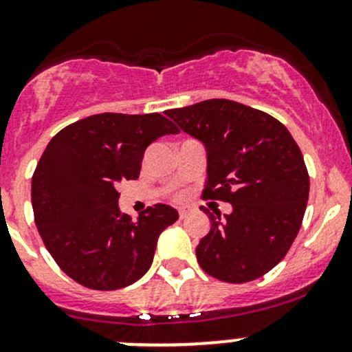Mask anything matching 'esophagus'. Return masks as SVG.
Listing matches in <instances>:
<instances>
[{"label": "esophagus", "mask_w": 352, "mask_h": 352, "mask_svg": "<svg viewBox=\"0 0 352 352\" xmlns=\"http://www.w3.org/2000/svg\"><path fill=\"white\" fill-rule=\"evenodd\" d=\"M179 216L180 219H184L187 216V209H179Z\"/></svg>", "instance_id": "34e87169"}]
</instances>
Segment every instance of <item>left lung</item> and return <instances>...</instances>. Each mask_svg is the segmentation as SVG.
<instances>
[{
    "label": "left lung",
    "instance_id": "obj_1",
    "mask_svg": "<svg viewBox=\"0 0 352 352\" xmlns=\"http://www.w3.org/2000/svg\"><path fill=\"white\" fill-rule=\"evenodd\" d=\"M208 153L202 197L233 211H202L211 230L196 248L202 271L225 283L261 278L285 258L300 232L310 177L289 131L269 113L226 98L166 110Z\"/></svg>",
    "mask_w": 352,
    "mask_h": 352
}]
</instances>
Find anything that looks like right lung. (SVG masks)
<instances>
[{"label":"right lung","mask_w":352,"mask_h":352,"mask_svg":"<svg viewBox=\"0 0 352 352\" xmlns=\"http://www.w3.org/2000/svg\"><path fill=\"white\" fill-rule=\"evenodd\" d=\"M179 127L162 113H97L59 131L32 177L35 225L56 264L81 286L112 291L146 274L179 212L166 204L122 214L117 187L140 177L144 150Z\"/></svg>","instance_id":"1"}]
</instances>
